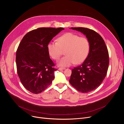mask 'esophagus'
<instances>
[{
  "label": "esophagus",
  "instance_id": "1",
  "mask_svg": "<svg viewBox=\"0 0 124 124\" xmlns=\"http://www.w3.org/2000/svg\"><path fill=\"white\" fill-rule=\"evenodd\" d=\"M63 69H65V68H63V67H60L59 68V70H63Z\"/></svg>",
  "mask_w": 124,
  "mask_h": 124
}]
</instances>
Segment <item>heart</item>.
Masks as SVG:
<instances>
[{
  "label": "heart",
  "instance_id": "1",
  "mask_svg": "<svg viewBox=\"0 0 124 124\" xmlns=\"http://www.w3.org/2000/svg\"><path fill=\"white\" fill-rule=\"evenodd\" d=\"M50 56L58 60L63 51L64 57L59 61L61 66H68L75 62L78 64L83 62L87 58L90 49L89 41L84 37H79L71 32H67L59 37L57 42H50L47 46Z\"/></svg>",
  "mask_w": 124,
  "mask_h": 124
}]
</instances>
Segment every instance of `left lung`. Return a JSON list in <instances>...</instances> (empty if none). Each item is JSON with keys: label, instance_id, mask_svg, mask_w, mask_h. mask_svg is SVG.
Here are the masks:
<instances>
[{"label": "left lung", "instance_id": "left-lung-1", "mask_svg": "<svg viewBox=\"0 0 124 124\" xmlns=\"http://www.w3.org/2000/svg\"><path fill=\"white\" fill-rule=\"evenodd\" d=\"M71 29L86 36L90 49L84 62L72 70L69 82L79 92L87 93L98 87L106 76L109 64L108 48L102 38L94 31L81 27Z\"/></svg>", "mask_w": 124, "mask_h": 124}]
</instances>
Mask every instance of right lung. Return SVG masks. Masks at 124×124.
I'll list each match as a JSON object with an SVG mask.
<instances>
[{"instance_id": "right-lung-1", "label": "right lung", "mask_w": 124, "mask_h": 124, "mask_svg": "<svg viewBox=\"0 0 124 124\" xmlns=\"http://www.w3.org/2000/svg\"><path fill=\"white\" fill-rule=\"evenodd\" d=\"M64 28H40L28 32L19 43L16 53L17 72L23 86L38 94L54 79L55 64L49 57L47 46Z\"/></svg>"}]
</instances>
